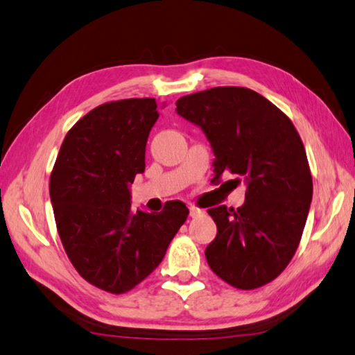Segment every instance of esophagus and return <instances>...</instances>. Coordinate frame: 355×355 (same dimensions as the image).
Masks as SVG:
<instances>
[{
  "mask_svg": "<svg viewBox=\"0 0 355 355\" xmlns=\"http://www.w3.org/2000/svg\"><path fill=\"white\" fill-rule=\"evenodd\" d=\"M205 214V211H201V209H198V207H189V215L192 218H196V217H200V215H203Z\"/></svg>",
  "mask_w": 355,
  "mask_h": 355,
  "instance_id": "obj_1",
  "label": "esophagus"
}]
</instances>
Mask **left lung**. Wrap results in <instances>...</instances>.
I'll return each instance as SVG.
<instances>
[{
	"label": "left lung",
	"instance_id": "obj_1",
	"mask_svg": "<svg viewBox=\"0 0 355 355\" xmlns=\"http://www.w3.org/2000/svg\"><path fill=\"white\" fill-rule=\"evenodd\" d=\"M175 110L211 143L215 182L232 173L246 184L243 206L207 209L217 225L207 265L239 289L272 282L297 251L312 200L306 150L293 121L263 95L234 86L182 96Z\"/></svg>",
	"mask_w": 355,
	"mask_h": 355
}]
</instances>
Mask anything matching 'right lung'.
<instances>
[{
    "label": "right lung",
    "instance_id": "add662e5",
    "mask_svg": "<svg viewBox=\"0 0 355 355\" xmlns=\"http://www.w3.org/2000/svg\"><path fill=\"white\" fill-rule=\"evenodd\" d=\"M154 98L104 103L67 132L55 162L51 201L64 251L83 279L128 293L154 270L189 209L178 200L162 212L130 207V183L144 172Z\"/></svg>",
    "mask_w": 355,
    "mask_h": 355
}]
</instances>
